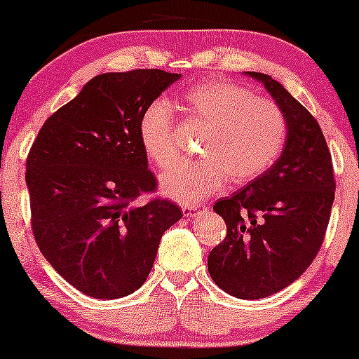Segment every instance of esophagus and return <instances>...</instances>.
<instances>
[{"instance_id": "obj_1", "label": "esophagus", "mask_w": 359, "mask_h": 359, "mask_svg": "<svg viewBox=\"0 0 359 359\" xmlns=\"http://www.w3.org/2000/svg\"><path fill=\"white\" fill-rule=\"evenodd\" d=\"M203 211H205V205H194V204H184L182 205V212H184V216H197V214L199 212H203Z\"/></svg>"}]
</instances>
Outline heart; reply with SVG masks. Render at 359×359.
Masks as SVG:
<instances>
[{
  "mask_svg": "<svg viewBox=\"0 0 359 359\" xmlns=\"http://www.w3.org/2000/svg\"><path fill=\"white\" fill-rule=\"evenodd\" d=\"M184 102L205 133L197 150L203 158L180 163L162 177L163 191L177 201L197 203L219 191L228 177L233 184L250 182L265 174L285 147L288 126L282 108L245 86L208 81L189 89ZM140 138L160 170L179 158L175 118L163 101L145 109Z\"/></svg>",
  "mask_w": 359,
  "mask_h": 359,
  "instance_id": "obj_1",
  "label": "heart"
}]
</instances>
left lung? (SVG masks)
Listing matches in <instances>:
<instances>
[{"label":"left lung","instance_id":"1","mask_svg":"<svg viewBox=\"0 0 359 359\" xmlns=\"http://www.w3.org/2000/svg\"><path fill=\"white\" fill-rule=\"evenodd\" d=\"M262 81L287 118L277 162L263 175L214 204L226 238L208 258L217 287L238 299L277 294L309 269L323 246L334 203V168L319 123L280 82Z\"/></svg>","mask_w":359,"mask_h":359}]
</instances>
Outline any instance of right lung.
Segmentation results:
<instances>
[{
	"instance_id": "add662e5",
	"label": "right lung",
	"mask_w": 359,
	"mask_h": 359,
	"mask_svg": "<svg viewBox=\"0 0 359 359\" xmlns=\"http://www.w3.org/2000/svg\"><path fill=\"white\" fill-rule=\"evenodd\" d=\"M180 74L160 69L90 79L40 128L27 156L32 231L62 278L94 299H119L145 283L177 204L142 196L158 187L140 121Z\"/></svg>"
}]
</instances>
